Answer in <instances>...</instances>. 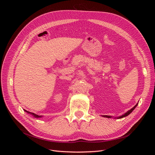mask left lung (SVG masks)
<instances>
[{"label":"left lung","mask_w":155,"mask_h":155,"mask_svg":"<svg viewBox=\"0 0 155 155\" xmlns=\"http://www.w3.org/2000/svg\"><path fill=\"white\" fill-rule=\"evenodd\" d=\"M137 105H138V104H137V105H136L134 107H133L132 108V109H131L130 110H129V111H127V112H126V113H125L124 115H122V116H120V117H118V118H124V117H125V116H128L129 114H130V113H131V112H133V110L135 109V108H136V107H137ZM104 117H106V118H111V116H104Z\"/></svg>","instance_id":"obj_1"}]
</instances>
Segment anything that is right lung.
Here are the masks:
<instances>
[{
	"label": "right lung",
	"instance_id": "obj_1",
	"mask_svg": "<svg viewBox=\"0 0 155 155\" xmlns=\"http://www.w3.org/2000/svg\"><path fill=\"white\" fill-rule=\"evenodd\" d=\"M25 111H26V112H28V113H30V114H31L32 115H34L35 118H39V117H41V116H38V115H37V114H34V113H32V112H28V111H27V110H25Z\"/></svg>",
	"mask_w": 155,
	"mask_h": 155
}]
</instances>
